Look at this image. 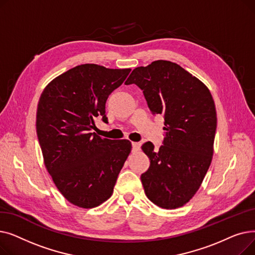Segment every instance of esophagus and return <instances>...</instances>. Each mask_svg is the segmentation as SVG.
<instances>
[{"instance_id":"34e87169","label":"esophagus","mask_w":255,"mask_h":255,"mask_svg":"<svg viewBox=\"0 0 255 255\" xmlns=\"http://www.w3.org/2000/svg\"><path fill=\"white\" fill-rule=\"evenodd\" d=\"M140 143L139 142H132V151H138Z\"/></svg>"}]
</instances>
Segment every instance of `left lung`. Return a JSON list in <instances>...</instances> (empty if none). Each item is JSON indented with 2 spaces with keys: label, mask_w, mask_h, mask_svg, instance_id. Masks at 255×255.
I'll return each instance as SVG.
<instances>
[{
  "label": "left lung",
  "mask_w": 255,
  "mask_h": 255,
  "mask_svg": "<svg viewBox=\"0 0 255 255\" xmlns=\"http://www.w3.org/2000/svg\"><path fill=\"white\" fill-rule=\"evenodd\" d=\"M153 115H163L165 137L159 150L146 141L151 160L140 176L145 195L163 209H176L192 198L210 167L217 116L209 89L176 63L158 60L131 72Z\"/></svg>",
  "instance_id": "1"
}]
</instances>
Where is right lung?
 Masks as SVG:
<instances>
[{
	"label": "right lung",
	"instance_id": "obj_1",
	"mask_svg": "<svg viewBox=\"0 0 255 255\" xmlns=\"http://www.w3.org/2000/svg\"><path fill=\"white\" fill-rule=\"evenodd\" d=\"M131 69L84 64L59 75L39 99L36 130L44 163L71 204L91 209L109 199L131 151L127 139L102 138L92 130L107 122L105 103Z\"/></svg>",
	"mask_w": 255,
	"mask_h": 255
}]
</instances>
